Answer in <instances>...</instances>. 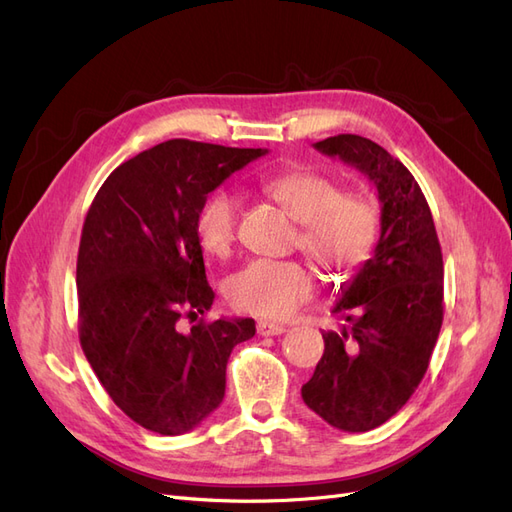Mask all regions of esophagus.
Wrapping results in <instances>:
<instances>
[{
    "instance_id": "esophagus-1",
    "label": "esophagus",
    "mask_w": 512,
    "mask_h": 512,
    "mask_svg": "<svg viewBox=\"0 0 512 512\" xmlns=\"http://www.w3.org/2000/svg\"><path fill=\"white\" fill-rule=\"evenodd\" d=\"M256 329H258V335H262V337H273V335H282V333L286 331V327H284V324H277V322H269V320H260V322L256 324Z\"/></svg>"
}]
</instances>
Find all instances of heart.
Returning a JSON list of instances; mask_svg holds the SVG:
<instances>
[{
    "mask_svg": "<svg viewBox=\"0 0 512 512\" xmlns=\"http://www.w3.org/2000/svg\"><path fill=\"white\" fill-rule=\"evenodd\" d=\"M267 192L301 222L303 252L327 269L363 262L378 237L374 205L359 194H342L337 181L314 170H288L267 181ZM239 196L211 192L196 211V237L203 250L226 256L237 237ZM314 275L301 262L258 258L230 275L226 294L239 312L282 320L314 294Z\"/></svg>",
    "mask_w": 512,
    "mask_h": 512,
    "instance_id": "b5f03b06",
    "label": "heart"
}]
</instances>
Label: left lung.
Segmentation results:
<instances>
[{
	"instance_id": "left-lung-1",
	"label": "left lung",
	"mask_w": 512,
	"mask_h": 512,
	"mask_svg": "<svg viewBox=\"0 0 512 512\" xmlns=\"http://www.w3.org/2000/svg\"><path fill=\"white\" fill-rule=\"evenodd\" d=\"M314 149L363 173L380 200L374 254L339 288L324 354L301 397L342 431H369L404 408L421 384L444 316V265L427 200L410 170L369 138L339 134Z\"/></svg>"
}]
</instances>
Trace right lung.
Wrapping results in <instances>:
<instances>
[{"instance_id":"add662e5","label":"right lung","mask_w":512,"mask_h":512,"mask_svg":"<svg viewBox=\"0 0 512 512\" xmlns=\"http://www.w3.org/2000/svg\"><path fill=\"white\" fill-rule=\"evenodd\" d=\"M267 149L160 143L117 166L83 224L76 260L79 337L104 391L134 423L179 436L222 404L226 363L254 337L252 318H220L183 333L215 292L196 237L200 203Z\"/></svg>"}]
</instances>
